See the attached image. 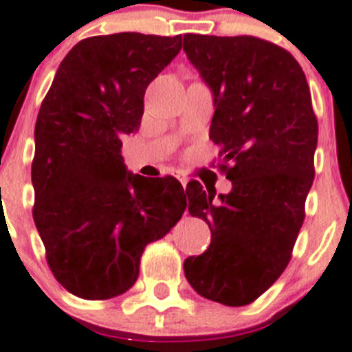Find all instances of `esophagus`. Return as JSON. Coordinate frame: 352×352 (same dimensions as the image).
Masks as SVG:
<instances>
[{
	"instance_id": "esophagus-1",
	"label": "esophagus",
	"mask_w": 352,
	"mask_h": 352,
	"mask_svg": "<svg viewBox=\"0 0 352 352\" xmlns=\"http://www.w3.org/2000/svg\"><path fill=\"white\" fill-rule=\"evenodd\" d=\"M179 180H180V184H182L184 189H186V186H187V179H184V177H179Z\"/></svg>"
}]
</instances>
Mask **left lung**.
I'll return each mask as SVG.
<instances>
[{
	"instance_id": "1",
	"label": "left lung",
	"mask_w": 352,
	"mask_h": 352,
	"mask_svg": "<svg viewBox=\"0 0 352 352\" xmlns=\"http://www.w3.org/2000/svg\"><path fill=\"white\" fill-rule=\"evenodd\" d=\"M184 52L213 97L210 139L221 147L228 195L189 184V213L212 231L184 272L201 297L246 305L290 262L314 179L318 121L298 62L254 36H184Z\"/></svg>"
}]
</instances>
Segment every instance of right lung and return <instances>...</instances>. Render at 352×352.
Wrapping results in <instances>:
<instances>
[{
	"instance_id": "1",
	"label": "right lung",
	"mask_w": 352,
	"mask_h": 352,
	"mask_svg": "<svg viewBox=\"0 0 352 352\" xmlns=\"http://www.w3.org/2000/svg\"><path fill=\"white\" fill-rule=\"evenodd\" d=\"M182 38L120 32L80 41L64 57L34 128V224L58 283L80 298L124 294L147 243L187 206L173 177L128 172L123 137L135 133L144 94Z\"/></svg>"
}]
</instances>
